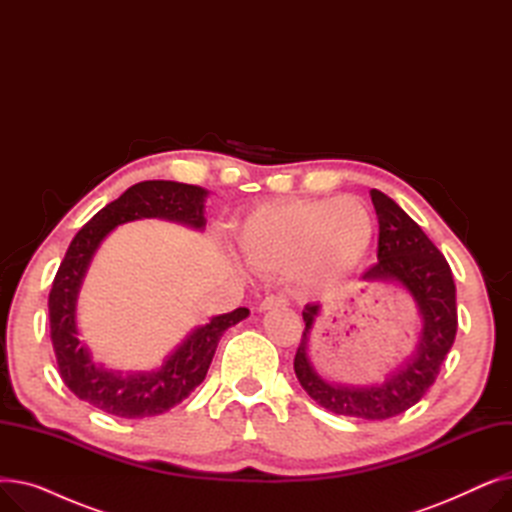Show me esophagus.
<instances>
[{
  "label": "esophagus",
  "instance_id": "1",
  "mask_svg": "<svg viewBox=\"0 0 512 512\" xmlns=\"http://www.w3.org/2000/svg\"><path fill=\"white\" fill-rule=\"evenodd\" d=\"M288 305V299L284 297V294H270V297H265L259 305V311H270L274 307H286Z\"/></svg>",
  "mask_w": 512,
  "mask_h": 512
}]
</instances>
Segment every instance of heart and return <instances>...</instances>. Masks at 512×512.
Segmentation results:
<instances>
[{
	"label": "heart",
	"mask_w": 512,
	"mask_h": 512,
	"mask_svg": "<svg viewBox=\"0 0 512 512\" xmlns=\"http://www.w3.org/2000/svg\"><path fill=\"white\" fill-rule=\"evenodd\" d=\"M371 234L367 205L357 197H340L259 207L240 226L238 242L265 270L301 265L313 280H334L363 259Z\"/></svg>",
	"instance_id": "obj_1"
}]
</instances>
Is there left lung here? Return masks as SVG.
Wrapping results in <instances>:
<instances>
[{
  "mask_svg": "<svg viewBox=\"0 0 512 512\" xmlns=\"http://www.w3.org/2000/svg\"><path fill=\"white\" fill-rule=\"evenodd\" d=\"M371 201L380 224L378 263L365 270L363 280H394L413 294L423 317L417 351L382 384L365 388L328 384L319 378L307 357L309 332L319 315V305L309 303L303 311L305 330L294 355V373L319 407L344 417L382 421L417 405L434 386L440 365L454 342L459 319H456V286L446 257L388 195L373 188Z\"/></svg>",
  "mask_w": 512,
  "mask_h": 512,
  "instance_id": "obj_1",
  "label": "left lung"
}]
</instances>
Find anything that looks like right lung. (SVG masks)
Listing matches in <instances>:
<instances>
[{
    "label": "right lung",
    "mask_w": 512,
    "mask_h": 512,
    "mask_svg": "<svg viewBox=\"0 0 512 512\" xmlns=\"http://www.w3.org/2000/svg\"><path fill=\"white\" fill-rule=\"evenodd\" d=\"M205 197V188L172 180H145L130 186L126 193L107 203L78 230L53 278L47 301L49 336L60 375L76 398L107 415L141 419L161 415L180 405L205 380L224 332L249 315L247 307H238L213 317L209 324L188 336L164 365L151 373L122 375L95 365L87 348L78 340L74 321L76 297L99 242L116 226L141 218H164L203 228Z\"/></svg>",
    "instance_id": "1"
}]
</instances>
